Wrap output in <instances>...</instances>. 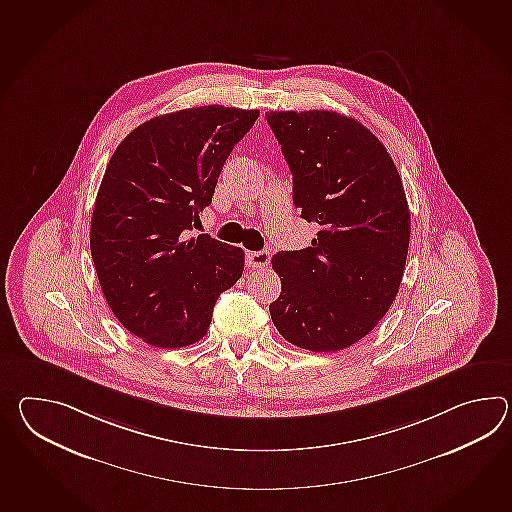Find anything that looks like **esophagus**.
<instances>
[{"label":"esophagus","instance_id":"esophagus-1","mask_svg":"<svg viewBox=\"0 0 512 512\" xmlns=\"http://www.w3.org/2000/svg\"><path fill=\"white\" fill-rule=\"evenodd\" d=\"M268 262H270V253L266 250L248 251L246 253V264H248V268H251V270L264 268V266H268Z\"/></svg>","mask_w":512,"mask_h":512}]
</instances>
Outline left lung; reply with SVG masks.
<instances>
[{"label":"left lung","instance_id":"8db88e82","mask_svg":"<svg viewBox=\"0 0 512 512\" xmlns=\"http://www.w3.org/2000/svg\"><path fill=\"white\" fill-rule=\"evenodd\" d=\"M294 178V205L318 226L308 248L279 251L275 329L292 345L334 353L362 340L397 297L409 246L408 200L386 147L353 117L268 112Z\"/></svg>","mask_w":512,"mask_h":512}]
</instances>
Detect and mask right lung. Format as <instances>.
<instances>
[{
	"label": "right lung",
	"instance_id": "obj_1",
	"mask_svg": "<svg viewBox=\"0 0 512 512\" xmlns=\"http://www.w3.org/2000/svg\"><path fill=\"white\" fill-rule=\"evenodd\" d=\"M257 117L220 104L187 108L137 126L115 148L91 215V257L115 318L148 345L202 340L216 299L242 275L244 251L189 235Z\"/></svg>",
	"mask_w": 512,
	"mask_h": 512
}]
</instances>
